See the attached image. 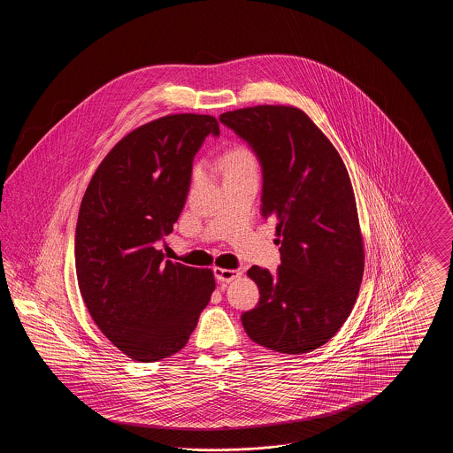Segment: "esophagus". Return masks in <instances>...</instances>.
<instances>
[{"mask_svg":"<svg viewBox=\"0 0 453 453\" xmlns=\"http://www.w3.org/2000/svg\"><path fill=\"white\" fill-rule=\"evenodd\" d=\"M241 270H226V268H214V277L220 283H229V281L236 280L237 277H241Z\"/></svg>","mask_w":453,"mask_h":453,"instance_id":"esophagus-1","label":"esophagus"}]
</instances>
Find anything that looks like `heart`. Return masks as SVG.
I'll return each mask as SVG.
<instances>
[{"mask_svg": "<svg viewBox=\"0 0 453 453\" xmlns=\"http://www.w3.org/2000/svg\"><path fill=\"white\" fill-rule=\"evenodd\" d=\"M255 170V157L248 150L237 148L224 157V172H244Z\"/></svg>", "mask_w": 453, "mask_h": 453, "instance_id": "b5f03b06", "label": "heart"}]
</instances>
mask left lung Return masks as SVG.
<instances>
[{"instance_id":"obj_1","label":"left lung","mask_w":453,"mask_h":453,"mask_svg":"<svg viewBox=\"0 0 453 453\" xmlns=\"http://www.w3.org/2000/svg\"><path fill=\"white\" fill-rule=\"evenodd\" d=\"M261 166L263 219H277L280 266H251L259 302L242 312L248 336L302 355L327 343L349 316L364 277V242L349 176L338 151L299 108L226 111Z\"/></svg>"}]
</instances>
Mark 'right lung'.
I'll return each mask as SVG.
<instances>
[{
  "label": "right lung",
  "mask_w": 453,
  "mask_h": 453,
  "mask_svg": "<svg viewBox=\"0 0 453 453\" xmlns=\"http://www.w3.org/2000/svg\"><path fill=\"white\" fill-rule=\"evenodd\" d=\"M219 135L211 115H168L132 130L108 152L81 200L74 258L93 321L137 362L187 345L216 288L211 270L165 259L192 183L195 154Z\"/></svg>",
  "instance_id": "obj_1"
}]
</instances>
